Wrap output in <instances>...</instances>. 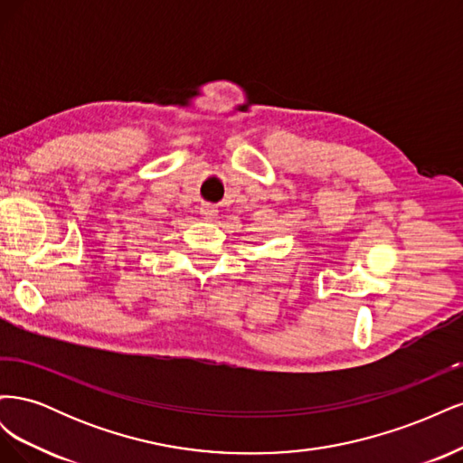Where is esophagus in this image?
<instances>
[{"instance_id": "esophagus-1", "label": "esophagus", "mask_w": 463, "mask_h": 463, "mask_svg": "<svg viewBox=\"0 0 463 463\" xmlns=\"http://www.w3.org/2000/svg\"><path fill=\"white\" fill-rule=\"evenodd\" d=\"M216 214H218V208L214 204H203L201 206V216L204 220H214Z\"/></svg>"}]
</instances>
